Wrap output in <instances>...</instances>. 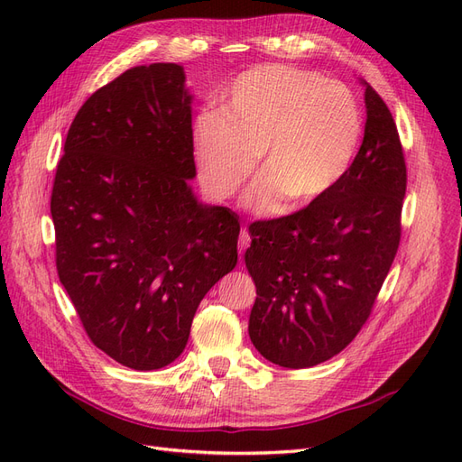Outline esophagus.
<instances>
[{"label": "esophagus", "mask_w": 462, "mask_h": 462, "mask_svg": "<svg viewBox=\"0 0 462 462\" xmlns=\"http://www.w3.org/2000/svg\"><path fill=\"white\" fill-rule=\"evenodd\" d=\"M250 245V235L246 229H241V235H239V253L245 254V250L248 248Z\"/></svg>", "instance_id": "esophagus-1"}]
</instances>
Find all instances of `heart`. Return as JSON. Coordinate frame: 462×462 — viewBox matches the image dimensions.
Instances as JSON below:
<instances>
[{
	"instance_id": "1",
	"label": "heart",
	"mask_w": 462,
	"mask_h": 462,
	"mask_svg": "<svg viewBox=\"0 0 462 462\" xmlns=\"http://www.w3.org/2000/svg\"><path fill=\"white\" fill-rule=\"evenodd\" d=\"M362 138V111L341 82L289 65L250 69L223 92L221 109H202L192 146L202 179L231 197L254 171L246 194L258 214H273L289 199L309 206L324 199L351 167Z\"/></svg>"
}]
</instances>
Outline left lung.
Instances as JSON below:
<instances>
[{"label":"left lung","instance_id":"obj_1","mask_svg":"<svg viewBox=\"0 0 462 462\" xmlns=\"http://www.w3.org/2000/svg\"><path fill=\"white\" fill-rule=\"evenodd\" d=\"M365 100V138L335 189L248 227L245 262L256 285L250 341L283 368L339 355L366 324L397 254L407 165L382 96L366 85Z\"/></svg>","mask_w":462,"mask_h":462}]
</instances>
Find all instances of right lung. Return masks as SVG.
Returning a JSON list of instances; mask_svg holds the SVG:
<instances>
[{"label":"right lung","instance_id":"add662e5","mask_svg":"<svg viewBox=\"0 0 462 462\" xmlns=\"http://www.w3.org/2000/svg\"><path fill=\"white\" fill-rule=\"evenodd\" d=\"M51 190L55 265L88 339L133 370L185 351L200 300L236 265L241 223L200 204L190 96L175 63L133 67L82 104Z\"/></svg>","mask_w":462,"mask_h":462}]
</instances>
